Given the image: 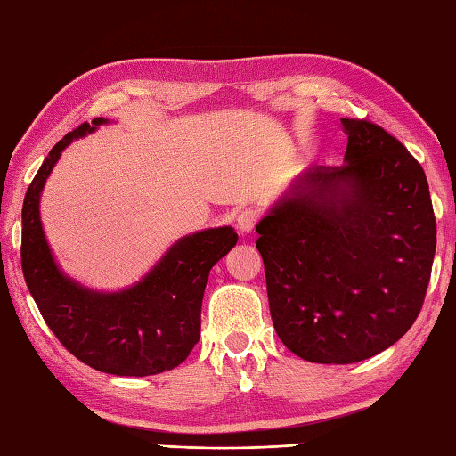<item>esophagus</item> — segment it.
I'll return each mask as SVG.
<instances>
[{
    "label": "esophagus",
    "mask_w": 456,
    "mask_h": 456,
    "mask_svg": "<svg viewBox=\"0 0 456 456\" xmlns=\"http://www.w3.org/2000/svg\"><path fill=\"white\" fill-rule=\"evenodd\" d=\"M257 220H260V216H257L256 210H242L236 218V226L240 232H242V234H252L256 224H257Z\"/></svg>",
    "instance_id": "1"
}]
</instances>
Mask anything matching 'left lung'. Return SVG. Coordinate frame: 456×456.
I'll return each instance as SVG.
<instances>
[{"label":"left lung","instance_id":"obj_1","mask_svg":"<svg viewBox=\"0 0 456 456\" xmlns=\"http://www.w3.org/2000/svg\"><path fill=\"white\" fill-rule=\"evenodd\" d=\"M346 162L312 167L256 232L273 328L312 363H357L423 307L436 222L423 167L367 118H341Z\"/></svg>","mask_w":456,"mask_h":456}]
</instances>
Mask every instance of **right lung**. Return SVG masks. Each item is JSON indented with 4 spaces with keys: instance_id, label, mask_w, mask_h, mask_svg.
Instances as JSON below:
<instances>
[{
    "instance_id": "add662e5",
    "label": "right lung",
    "mask_w": 456,
    "mask_h": 456,
    "mask_svg": "<svg viewBox=\"0 0 456 456\" xmlns=\"http://www.w3.org/2000/svg\"><path fill=\"white\" fill-rule=\"evenodd\" d=\"M102 123L99 117L67 133L31 180L21 210V270L43 320L69 354L102 373L157 375L183 363L199 343L208 273L238 234L224 226L178 240L147 278L118 294L67 280L43 236L39 196L67 144Z\"/></svg>"
}]
</instances>
